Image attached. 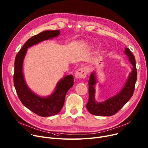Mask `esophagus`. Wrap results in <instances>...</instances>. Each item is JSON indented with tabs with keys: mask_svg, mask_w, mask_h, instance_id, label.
<instances>
[{
	"mask_svg": "<svg viewBox=\"0 0 148 148\" xmlns=\"http://www.w3.org/2000/svg\"><path fill=\"white\" fill-rule=\"evenodd\" d=\"M87 76V70L86 69L82 68L79 69L75 73V77L76 78H85Z\"/></svg>",
	"mask_w": 148,
	"mask_h": 148,
	"instance_id": "1",
	"label": "esophagus"
}]
</instances>
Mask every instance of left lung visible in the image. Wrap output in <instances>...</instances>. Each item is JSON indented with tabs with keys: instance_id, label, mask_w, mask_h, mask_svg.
I'll return each instance as SVG.
<instances>
[{
	"instance_id": "left-lung-1",
	"label": "left lung",
	"mask_w": 148,
	"mask_h": 148,
	"mask_svg": "<svg viewBox=\"0 0 148 148\" xmlns=\"http://www.w3.org/2000/svg\"><path fill=\"white\" fill-rule=\"evenodd\" d=\"M125 53L133 65V70L123 89L116 96L107 99L104 102L98 103L95 101V89L94 86L96 83L95 73L91 74L88 80V101L86 104L88 111L96 116H110L117 113L132 97L137 79V70L135 56L129 49L125 48Z\"/></svg>"
}]
</instances>
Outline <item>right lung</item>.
<instances>
[{"label": "right lung", "instance_id": "add662e5", "mask_svg": "<svg viewBox=\"0 0 148 148\" xmlns=\"http://www.w3.org/2000/svg\"><path fill=\"white\" fill-rule=\"evenodd\" d=\"M60 30L45 31L29 38L18 52L15 60L13 83L18 97L22 103L28 109L42 117H48L58 114L64 104L65 97L69 90L73 86L74 77L69 75L60 81L55 91L48 97H39L31 91L26 86L22 73L23 61L28 47L44 40L56 37Z\"/></svg>", "mask_w": 148, "mask_h": 148}]
</instances>
